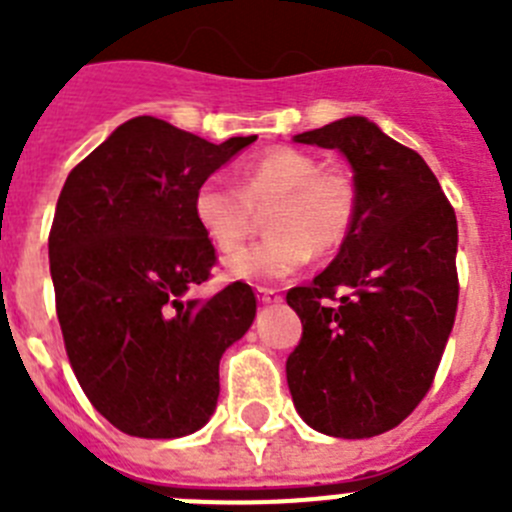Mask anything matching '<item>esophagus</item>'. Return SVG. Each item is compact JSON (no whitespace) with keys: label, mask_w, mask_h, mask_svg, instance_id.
<instances>
[{"label":"esophagus","mask_w":512,"mask_h":512,"mask_svg":"<svg viewBox=\"0 0 512 512\" xmlns=\"http://www.w3.org/2000/svg\"><path fill=\"white\" fill-rule=\"evenodd\" d=\"M256 297H259L261 305H274V302L282 300V297H279L277 289H266V287L256 289Z\"/></svg>","instance_id":"1"}]
</instances>
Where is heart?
Here are the masks:
<instances>
[{"mask_svg":"<svg viewBox=\"0 0 512 512\" xmlns=\"http://www.w3.org/2000/svg\"><path fill=\"white\" fill-rule=\"evenodd\" d=\"M354 179L341 169H320L300 148L277 146L243 171V184L223 174L194 189V220L220 251L241 246L269 207L264 241L230 253L225 271L246 282H279L302 269L312 251L328 253L346 241L356 217Z\"/></svg>","mask_w":512,"mask_h":512,"instance_id":"heart-1","label":"heart"}]
</instances>
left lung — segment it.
Masks as SVG:
<instances>
[{
  "instance_id": "1",
  "label": "left lung",
  "mask_w": 512,
  "mask_h": 512,
  "mask_svg": "<svg viewBox=\"0 0 512 512\" xmlns=\"http://www.w3.org/2000/svg\"><path fill=\"white\" fill-rule=\"evenodd\" d=\"M295 140L348 158L359 205L328 269L287 292L302 320L287 359L289 392L315 431L372 438L418 408L454 328V207L423 158L366 117H343ZM341 286L347 295L336 298Z\"/></svg>"
}]
</instances>
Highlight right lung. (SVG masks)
<instances>
[{
    "instance_id": "add662e5",
    "label": "right lung",
    "mask_w": 512,
    "mask_h": 512,
    "mask_svg": "<svg viewBox=\"0 0 512 512\" xmlns=\"http://www.w3.org/2000/svg\"><path fill=\"white\" fill-rule=\"evenodd\" d=\"M253 140L215 146L133 117L63 184L48 235L63 343L84 395L128 436L200 431L215 413L225 348L256 318L243 282L189 297L217 261L194 220V189Z\"/></svg>"
}]
</instances>
